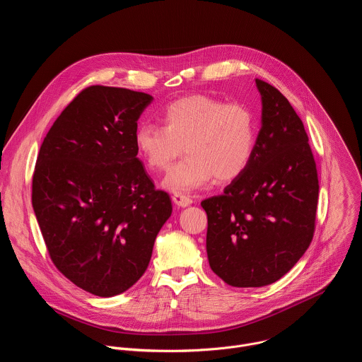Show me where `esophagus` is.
Here are the masks:
<instances>
[{
	"mask_svg": "<svg viewBox=\"0 0 362 362\" xmlns=\"http://www.w3.org/2000/svg\"><path fill=\"white\" fill-rule=\"evenodd\" d=\"M172 199H173V202H175L177 206H180V208H186V206H189V204L193 203L192 197H190V196H186V194H183V193H175V194L172 196Z\"/></svg>",
	"mask_w": 362,
	"mask_h": 362,
	"instance_id": "esophagus-1",
	"label": "esophagus"
}]
</instances>
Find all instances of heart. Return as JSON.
Listing matches in <instances>:
<instances>
[{
    "label": "heart",
    "instance_id": "1",
    "mask_svg": "<svg viewBox=\"0 0 362 362\" xmlns=\"http://www.w3.org/2000/svg\"><path fill=\"white\" fill-rule=\"evenodd\" d=\"M162 122L139 126L134 147L151 172L168 170L186 148L189 156L163 180L172 192H190L214 177L221 183L235 180L253 158L256 120L240 103L194 94L170 103Z\"/></svg>",
    "mask_w": 362,
    "mask_h": 362
}]
</instances>
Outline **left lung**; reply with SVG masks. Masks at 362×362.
I'll list each match as a JSON object with an SVG mask.
<instances>
[{"label": "left lung", "mask_w": 362, "mask_h": 362, "mask_svg": "<svg viewBox=\"0 0 362 362\" xmlns=\"http://www.w3.org/2000/svg\"><path fill=\"white\" fill-rule=\"evenodd\" d=\"M262 127L247 169L202 202L212 271L236 288L265 286L300 259L315 232L318 172L302 120L288 98L256 78Z\"/></svg>", "instance_id": "obj_1"}]
</instances>
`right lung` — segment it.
I'll return each mask as SVG.
<instances>
[{"instance_id":"obj_1","label":"right lung","mask_w":362,"mask_h":362,"mask_svg":"<svg viewBox=\"0 0 362 362\" xmlns=\"http://www.w3.org/2000/svg\"><path fill=\"white\" fill-rule=\"evenodd\" d=\"M153 97L120 87L81 90L51 126L33 175V208L48 255L78 288L115 296L148 267L172 215L134 147Z\"/></svg>"}]
</instances>
